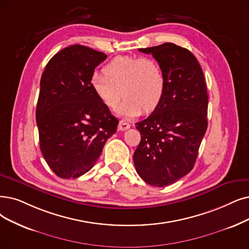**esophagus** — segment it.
Here are the masks:
<instances>
[{
  "instance_id": "esophagus-1",
  "label": "esophagus",
  "mask_w": 249,
  "mask_h": 249,
  "mask_svg": "<svg viewBox=\"0 0 249 249\" xmlns=\"http://www.w3.org/2000/svg\"><path fill=\"white\" fill-rule=\"evenodd\" d=\"M131 127V124H128V123H126V122H124V121H121L119 122V124H118V128L121 131H126L127 128H130Z\"/></svg>"
}]
</instances>
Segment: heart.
<instances>
[{
    "label": "heart",
    "instance_id": "obj_1",
    "mask_svg": "<svg viewBox=\"0 0 249 249\" xmlns=\"http://www.w3.org/2000/svg\"><path fill=\"white\" fill-rule=\"evenodd\" d=\"M103 72L91 76L92 90L109 109L116 107L123 94L124 98L117 109L122 117H136L143 110L152 112L161 103L166 82L162 67L155 59L118 56L104 66Z\"/></svg>",
    "mask_w": 249,
    "mask_h": 249
}]
</instances>
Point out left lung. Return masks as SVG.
<instances>
[{"label": "left lung", "instance_id": "left-lung-1", "mask_svg": "<svg viewBox=\"0 0 249 249\" xmlns=\"http://www.w3.org/2000/svg\"><path fill=\"white\" fill-rule=\"evenodd\" d=\"M160 64L166 89L161 103L136 124L141 141L136 171L151 186L165 187L190 172L207 128L208 96L200 64L189 50L173 43L139 49Z\"/></svg>", "mask_w": 249, "mask_h": 249}]
</instances>
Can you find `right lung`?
I'll return each mask as SVG.
<instances>
[{"instance_id": "add662e5", "label": "right lung", "mask_w": 249, "mask_h": 249, "mask_svg": "<svg viewBox=\"0 0 249 249\" xmlns=\"http://www.w3.org/2000/svg\"><path fill=\"white\" fill-rule=\"evenodd\" d=\"M107 55L82 45L67 47L45 67L36 105L39 148L62 178L89 172L118 124L91 88L95 68Z\"/></svg>"}]
</instances>
